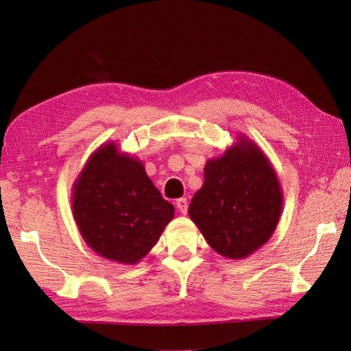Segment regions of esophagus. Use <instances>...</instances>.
Segmentation results:
<instances>
[{
    "mask_svg": "<svg viewBox=\"0 0 351 351\" xmlns=\"http://www.w3.org/2000/svg\"><path fill=\"white\" fill-rule=\"evenodd\" d=\"M176 205H177V209L180 210V214H183V215L187 214V206H189V205H187V199H186V197L177 199Z\"/></svg>",
    "mask_w": 351,
    "mask_h": 351,
    "instance_id": "1",
    "label": "esophagus"
}]
</instances>
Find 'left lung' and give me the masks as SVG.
Segmentation results:
<instances>
[{
	"label": "left lung",
	"mask_w": 351,
	"mask_h": 351,
	"mask_svg": "<svg viewBox=\"0 0 351 351\" xmlns=\"http://www.w3.org/2000/svg\"><path fill=\"white\" fill-rule=\"evenodd\" d=\"M205 182L189 217L221 256L244 259L274 234L282 210L277 173L261 147L246 136L205 165Z\"/></svg>",
	"instance_id": "left-lung-1"
}]
</instances>
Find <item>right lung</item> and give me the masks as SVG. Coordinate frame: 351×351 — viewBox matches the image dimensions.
Here are the masks:
<instances>
[{
  "instance_id": "1",
  "label": "right lung",
  "mask_w": 351,
  "mask_h": 351,
  "mask_svg": "<svg viewBox=\"0 0 351 351\" xmlns=\"http://www.w3.org/2000/svg\"><path fill=\"white\" fill-rule=\"evenodd\" d=\"M71 210L83 240L102 258L139 263L174 217L145 165L115 142L95 151L73 184Z\"/></svg>"
}]
</instances>
